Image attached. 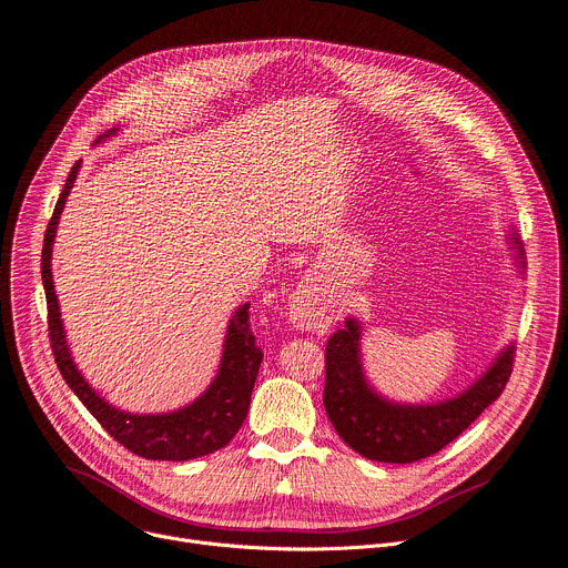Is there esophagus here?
Returning <instances> with one entry per match:
<instances>
[{
	"label": "esophagus",
	"mask_w": 568,
	"mask_h": 568,
	"mask_svg": "<svg viewBox=\"0 0 568 568\" xmlns=\"http://www.w3.org/2000/svg\"><path fill=\"white\" fill-rule=\"evenodd\" d=\"M288 318L304 329H325L329 321V302L312 282L300 284L288 304Z\"/></svg>",
	"instance_id": "1"
}]
</instances>
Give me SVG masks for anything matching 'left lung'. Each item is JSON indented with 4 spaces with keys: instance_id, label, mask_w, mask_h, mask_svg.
<instances>
[{
    "instance_id": "obj_1",
    "label": "left lung",
    "mask_w": 568,
    "mask_h": 568,
    "mask_svg": "<svg viewBox=\"0 0 568 568\" xmlns=\"http://www.w3.org/2000/svg\"><path fill=\"white\" fill-rule=\"evenodd\" d=\"M516 261L523 266V247L511 236ZM362 325L347 318L325 347V412L341 439L359 455L386 462L412 464L446 448L453 439L500 398L514 366V345H507L464 394L436 405H398L379 398L368 386L359 355Z\"/></svg>"
}]
</instances>
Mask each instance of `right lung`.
Returning a JSON list of instances; mask_svg holds the SVG:
<instances>
[{"label":"right lung","instance_id":"right-lung-1","mask_svg":"<svg viewBox=\"0 0 568 568\" xmlns=\"http://www.w3.org/2000/svg\"><path fill=\"white\" fill-rule=\"evenodd\" d=\"M113 134L115 129L102 134L100 141ZM77 172H79V161L72 165L63 193L59 195V202L50 217L45 241H42V258H40L42 286H45V297H48L50 343L65 384L74 390V396L98 418V423L113 436V439L139 457L159 459V462H189V459L225 448L234 439V434L239 432V427L247 416L254 379H256L261 359H264V353L256 347L254 334L250 329V302L239 307L230 321L227 336H225V351H223L221 368H217L215 379L195 403H191L184 409L170 412V414L120 412L111 407L106 400H102L91 388V384L85 382L77 371L65 343L59 300L52 282V266H50L57 225H59L65 197L77 180Z\"/></svg>","mask_w":568,"mask_h":568}]
</instances>
